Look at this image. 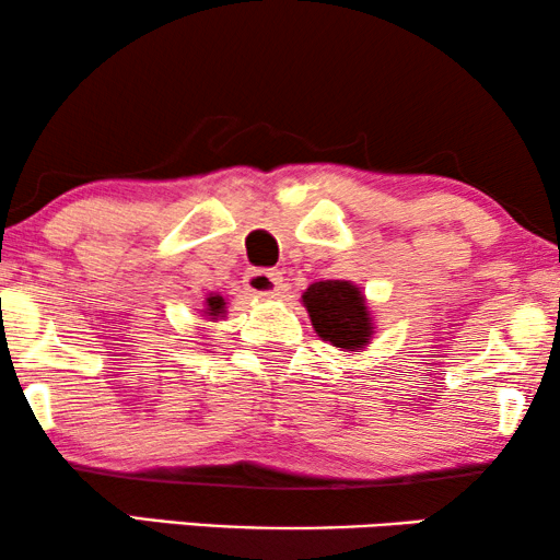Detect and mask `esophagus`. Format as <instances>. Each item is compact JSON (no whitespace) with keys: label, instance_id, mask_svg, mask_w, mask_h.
<instances>
[{"label":"esophagus","instance_id":"1","mask_svg":"<svg viewBox=\"0 0 560 560\" xmlns=\"http://www.w3.org/2000/svg\"><path fill=\"white\" fill-rule=\"evenodd\" d=\"M244 285L257 298H275L282 290V275L275 270H252L244 278Z\"/></svg>","mask_w":560,"mask_h":560}]
</instances>
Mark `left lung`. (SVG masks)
Returning <instances> with one entry per match:
<instances>
[{
  "label": "left lung",
  "mask_w": 560,
  "mask_h": 560,
  "mask_svg": "<svg viewBox=\"0 0 560 560\" xmlns=\"http://www.w3.org/2000/svg\"><path fill=\"white\" fill-rule=\"evenodd\" d=\"M313 331L339 351H364L374 339V318L362 288L351 280H320L301 295Z\"/></svg>",
  "instance_id": "left-lung-1"
}]
</instances>
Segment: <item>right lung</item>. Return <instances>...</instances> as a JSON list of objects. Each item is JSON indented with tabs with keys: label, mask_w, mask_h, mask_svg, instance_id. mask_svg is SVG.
Wrapping results in <instances>:
<instances>
[{
	"label": "right lung",
	"mask_w": 560,
	"mask_h": 560,
	"mask_svg": "<svg viewBox=\"0 0 560 560\" xmlns=\"http://www.w3.org/2000/svg\"><path fill=\"white\" fill-rule=\"evenodd\" d=\"M203 318L211 320V324H217L226 316V298L219 295V293H209L203 301Z\"/></svg>",
	"instance_id": "add662e5"
}]
</instances>
